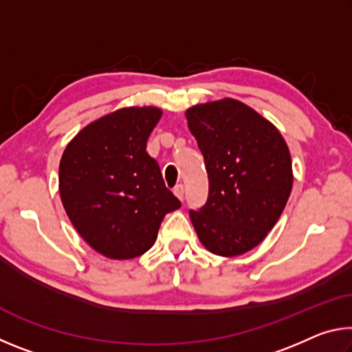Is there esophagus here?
Masks as SVG:
<instances>
[{"instance_id": "1", "label": "esophagus", "mask_w": 352, "mask_h": 352, "mask_svg": "<svg viewBox=\"0 0 352 352\" xmlns=\"http://www.w3.org/2000/svg\"><path fill=\"white\" fill-rule=\"evenodd\" d=\"M174 194H175V197L180 200V201H183V195H184V188H183V184H178V186H175L174 188Z\"/></svg>"}]
</instances>
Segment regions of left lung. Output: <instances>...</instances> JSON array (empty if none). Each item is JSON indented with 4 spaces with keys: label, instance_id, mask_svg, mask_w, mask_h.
<instances>
[{
    "label": "left lung",
    "instance_id": "1",
    "mask_svg": "<svg viewBox=\"0 0 352 352\" xmlns=\"http://www.w3.org/2000/svg\"><path fill=\"white\" fill-rule=\"evenodd\" d=\"M186 119L210 180L206 205L189 211L195 233L217 256L247 253L265 239L289 200L287 142L269 119L237 99L194 105Z\"/></svg>",
    "mask_w": 352,
    "mask_h": 352
}]
</instances>
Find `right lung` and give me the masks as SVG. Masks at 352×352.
<instances>
[{
    "instance_id": "obj_1",
    "label": "right lung",
    "mask_w": 352,
    "mask_h": 352,
    "mask_svg": "<svg viewBox=\"0 0 352 352\" xmlns=\"http://www.w3.org/2000/svg\"><path fill=\"white\" fill-rule=\"evenodd\" d=\"M162 115L157 107L119 109L83 127L63 151V208L82 239L105 258L144 254L166 214L182 206L146 152Z\"/></svg>"
}]
</instances>
